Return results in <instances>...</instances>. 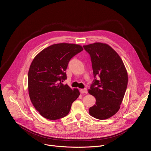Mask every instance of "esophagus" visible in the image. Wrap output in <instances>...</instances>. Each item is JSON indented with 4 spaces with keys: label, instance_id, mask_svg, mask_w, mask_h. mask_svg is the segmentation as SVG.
<instances>
[{
    "label": "esophagus",
    "instance_id": "1",
    "mask_svg": "<svg viewBox=\"0 0 151 151\" xmlns=\"http://www.w3.org/2000/svg\"><path fill=\"white\" fill-rule=\"evenodd\" d=\"M80 92L82 93H88V89H80Z\"/></svg>",
    "mask_w": 151,
    "mask_h": 151
}]
</instances>
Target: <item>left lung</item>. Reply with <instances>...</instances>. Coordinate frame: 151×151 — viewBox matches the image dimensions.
<instances>
[{
	"mask_svg": "<svg viewBox=\"0 0 151 151\" xmlns=\"http://www.w3.org/2000/svg\"><path fill=\"white\" fill-rule=\"evenodd\" d=\"M83 47L91 56L95 78L89 93L96 101L89 113L95 118L106 119L120 108L127 87V72L119 55L108 45L95 43Z\"/></svg>",
	"mask_w": 151,
	"mask_h": 151,
	"instance_id": "left-lung-1",
	"label": "left lung"
}]
</instances>
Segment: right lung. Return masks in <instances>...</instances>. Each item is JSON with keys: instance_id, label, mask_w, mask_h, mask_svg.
<instances>
[{"instance_id": "obj_1", "label": "right lung", "mask_w": 151, "mask_h": 151, "mask_svg": "<svg viewBox=\"0 0 151 151\" xmlns=\"http://www.w3.org/2000/svg\"><path fill=\"white\" fill-rule=\"evenodd\" d=\"M83 50L76 44L58 43L39 52L32 62L28 73L29 95L32 104L43 117L56 120L66 116L71 104L80 96L62 82L67 79L68 62Z\"/></svg>"}]
</instances>
